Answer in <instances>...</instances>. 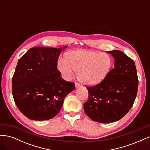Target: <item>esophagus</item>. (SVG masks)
<instances>
[{"mask_svg":"<svg viewBox=\"0 0 150 150\" xmlns=\"http://www.w3.org/2000/svg\"><path fill=\"white\" fill-rule=\"evenodd\" d=\"M81 87H82V85H81V84L76 83V88H81Z\"/></svg>","mask_w":150,"mask_h":150,"instance_id":"34e87169","label":"esophagus"}]
</instances>
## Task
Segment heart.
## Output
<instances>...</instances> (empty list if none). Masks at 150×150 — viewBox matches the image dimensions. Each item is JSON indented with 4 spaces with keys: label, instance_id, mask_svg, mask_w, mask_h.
<instances>
[{
    "label": "heart",
    "instance_id": "obj_1",
    "mask_svg": "<svg viewBox=\"0 0 150 150\" xmlns=\"http://www.w3.org/2000/svg\"><path fill=\"white\" fill-rule=\"evenodd\" d=\"M112 59L108 54L90 50H79L67 52L65 60L60 59L57 67L66 80H69L77 71L78 79L86 84L100 83L110 73Z\"/></svg>",
    "mask_w": 150,
    "mask_h": 150
}]
</instances>
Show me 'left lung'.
Segmentation results:
<instances>
[{
  "instance_id": "8db88e82",
  "label": "left lung",
  "mask_w": 150,
  "mask_h": 150,
  "mask_svg": "<svg viewBox=\"0 0 150 150\" xmlns=\"http://www.w3.org/2000/svg\"><path fill=\"white\" fill-rule=\"evenodd\" d=\"M115 59V67L100 83L87 87L86 114L92 120L108 123L120 120L133 106L138 78L134 61L120 51H108Z\"/></svg>"
}]
</instances>
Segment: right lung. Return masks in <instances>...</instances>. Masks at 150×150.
<instances>
[{
	"label": "right lung",
	"instance_id": "right-lung-1",
	"mask_svg": "<svg viewBox=\"0 0 150 150\" xmlns=\"http://www.w3.org/2000/svg\"><path fill=\"white\" fill-rule=\"evenodd\" d=\"M63 48L35 47L18 61L12 79V95L20 111L30 120H47L61 110L75 84L63 79L57 64Z\"/></svg>",
	"mask_w": 150,
	"mask_h": 150
}]
</instances>
